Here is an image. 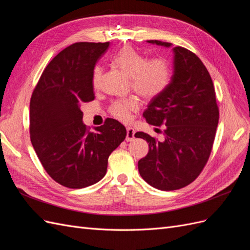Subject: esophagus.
<instances>
[{"label": "esophagus", "instance_id": "34e87169", "mask_svg": "<svg viewBox=\"0 0 250 250\" xmlns=\"http://www.w3.org/2000/svg\"><path fill=\"white\" fill-rule=\"evenodd\" d=\"M126 130H127V133H126V141H127V142L133 141V140H134V133H135L133 128L130 127V126H128V127L126 128Z\"/></svg>", "mask_w": 250, "mask_h": 250}]
</instances>
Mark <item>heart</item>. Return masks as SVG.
I'll list each match as a JSON object with an SVG mask.
<instances>
[{
	"label": "heart",
	"mask_w": 250,
	"mask_h": 250,
	"mask_svg": "<svg viewBox=\"0 0 250 250\" xmlns=\"http://www.w3.org/2000/svg\"><path fill=\"white\" fill-rule=\"evenodd\" d=\"M113 62L127 76L130 77L132 88L144 99H153L165 92L171 80V66L167 59L162 57L147 60L145 56L130 46L121 49L113 57ZM101 67L94 70V84L99 81ZM139 102L133 97L113 102L110 106L111 115L121 120L129 119L131 111L137 110Z\"/></svg>",
	"instance_id": "b5f03b06"
}]
</instances>
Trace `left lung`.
I'll return each instance as SVG.
<instances>
[{
	"mask_svg": "<svg viewBox=\"0 0 250 250\" xmlns=\"http://www.w3.org/2000/svg\"><path fill=\"white\" fill-rule=\"evenodd\" d=\"M166 48L171 42L147 41ZM173 75L168 87L153 98L143 116L147 123L163 126V141L139 131L135 138L149 143L148 154L139 161V172L147 184L162 191L190 185L206 166L219 121L213 81L193 52L173 49Z\"/></svg>",
	"mask_w": 250,
	"mask_h": 250,
	"instance_id": "obj_1",
	"label": "left lung"
}]
</instances>
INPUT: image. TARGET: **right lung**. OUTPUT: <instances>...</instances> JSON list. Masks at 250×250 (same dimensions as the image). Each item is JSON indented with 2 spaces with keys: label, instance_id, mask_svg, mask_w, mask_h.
Masks as SVG:
<instances>
[{
  "label": "right lung",
  "instance_id": "right-lung-1",
  "mask_svg": "<svg viewBox=\"0 0 250 250\" xmlns=\"http://www.w3.org/2000/svg\"><path fill=\"white\" fill-rule=\"evenodd\" d=\"M109 42H76L53 58L30 100V138L44 170L56 183L82 188L101 180L110 153L126 138L115 119L89 131L83 103L95 99V65Z\"/></svg>",
  "mask_w": 250,
  "mask_h": 250
}]
</instances>
